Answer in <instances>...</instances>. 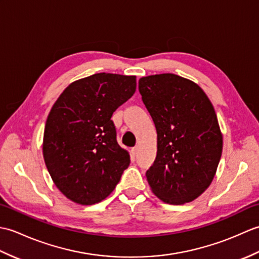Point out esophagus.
I'll list each match as a JSON object with an SVG mask.
<instances>
[{
    "label": "esophagus",
    "mask_w": 259,
    "mask_h": 259,
    "mask_svg": "<svg viewBox=\"0 0 259 259\" xmlns=\"http://www.w3.org/2000/svg\"><path fill=\"white\" fill-rule=\"evenodd\" d=\"M138 151H139V148L138 147H135V148H133V149H131V155L135 157V156H137V153H138Z\"/></svg>",
    "instance_id": "obj_1"
}]
</instances>
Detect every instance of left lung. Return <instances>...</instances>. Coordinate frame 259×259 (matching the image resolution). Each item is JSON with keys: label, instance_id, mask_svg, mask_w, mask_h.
<instances>
[{"label": "left lung", "instance_id": "8db88e82", "mask_svg": "<svg viewBox=\"0 0 259 259\" xmlns=\"http://www.w3.org/2000/svg\"><path fill=\"white\" fill-rule=\"evenodd\" d=\"M139 92L157 130L148 184L170 205L195 200L210 186L223 152L212 103L194 81L174 73L142 76Z\"/></svg>", "mask_w": 259, "mask_h": 259}]
</instances>
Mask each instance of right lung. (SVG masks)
<instances>
[{"mask_svg": "<svg viewBox=\"0 0 259 259\" xmlns=\"http://www.w3.org/2000/svg\"><path fill=\"white\" fill-rule=\"evenodd\" d=\"M136 75L96 73L70 83L54 102L43 135V158L54 185L79 205L111 194L130 163L111 117L136 92Z\"/></svg>", "mask_w": 259, "mask_h": 259, "instance_id": "add662e5", "label": "right lung"}]
</instances>
